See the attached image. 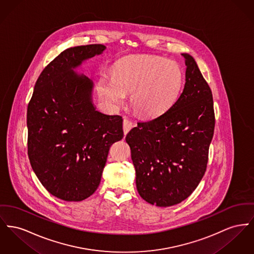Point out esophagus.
<instances>
[{
    "label": "esophagus",
    "instance_id": "34e87169",
    "mask_svg": "<svg viewBox=\"0 0 254 254\" xmlns=\"http://www.w3.org/2000/svg\"><path fill=\"white\" fill-rule=\"evenodd\" d=\"M132 127H133V123H132L131 121L125 118L124 122H123V129H124V133H125V135L127 134L128 131H129Z\"/></svg>",
    "mask_w": 254,
    "mask_h": 254
}]
</instances>
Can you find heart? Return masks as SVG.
I'll return each mask as SVG.
<instances>
[{"mask_svg":"<svg viewBox=\"0 0 254 254\" xmlns=\"http://www.w3.org/2000/svg\"><path fill=\"white\" fill-rule=\"evenodd\" d=\"M183 83V73L173 60L157 57H142L124 60L115 75H103L102 91L114 105L123 103L130 94V106L140 116L162 114L177 101Z\"/></svg>","mask_w":254,"mask_h":254,"instance_id":"b5f03b06","label":"heart"}]
</instances>
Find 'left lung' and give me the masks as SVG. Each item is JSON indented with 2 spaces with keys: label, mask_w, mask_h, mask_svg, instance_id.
I'll use <instances>...</instances> for the list:
<instances>
[{
  "label": "left lung",
  "mask_w": 254,
  "mask_h": 254,
  "mask_svg": "<svg viewBox=\"0 0 254 254\" xmlns=\"http://www.w3.org/2000/svg\"><path fill=\"white\" fill-rule=\"evenodd\" d=\"M185 84L161 115L137 123L126 137L141 197L168 207L187 198L204 176L215 127L212 92L194 58L182 54Z\"/></svg>",
  "instance_id": "1"
}]
</instances>
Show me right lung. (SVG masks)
<instances>
[{
	"instance_id": "1",
	"label": "right lung",
	"mask_w": 254,
	"mask_h": 254,
	"mask_svg": "<svg viewBox=\"0 0 254 254\" xmlns=\"http://www.w3.org/2000/svg\"><path fill=\"white\" fill-rule=\"evenodd\" d=\"M102 44L63 51L37 78L28 105V155L50 194L81 201L100 185L111 145L124 137L123 119L92 103L93 81L74 69L101 55Z\"/></svg>"
}]
</instances>
